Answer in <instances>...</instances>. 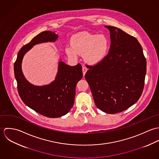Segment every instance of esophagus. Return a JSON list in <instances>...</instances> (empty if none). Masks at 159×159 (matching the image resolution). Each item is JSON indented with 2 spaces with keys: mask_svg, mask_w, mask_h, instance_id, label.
<instances>
[{
  "mask_svg": "<svg viewBox=\"0 0 159 159\" xmlns=\"http://www.w3.org/2000/svg\"><path fill=\"white\" fill-rule=\"evenodd\" d=\"M83 75L84 76L85 75V74H86V71H87V70H88V68H86V67H84V66H83Z\"/></svg>",
  "mask_w": 159,
  "mask_h": 159,
  "instance_id": "1",
  "label": "esophagus"
}]
</instances>
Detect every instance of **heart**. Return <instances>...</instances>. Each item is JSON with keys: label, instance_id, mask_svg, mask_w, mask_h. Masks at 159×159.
Returning <instances> with one entry per match:
<instances>
[{"label": "heart", "instance_id": "b5f03b06", "mask_svg": "<svg viewBox=\"0 0 159 159\" xmlns=\"http://www.w3.org/2000/svg\"><path fill=\"white\" fill-rule=\"evenodd\" d=\"M110 46V41L105 35L83 32L72 37L70 45L66 48V52L72 59H77L78 54H83L86 62L96 64L107 57Z\"/></svg>", "mask_w": 159, "mask_h": 159}]
</instances>
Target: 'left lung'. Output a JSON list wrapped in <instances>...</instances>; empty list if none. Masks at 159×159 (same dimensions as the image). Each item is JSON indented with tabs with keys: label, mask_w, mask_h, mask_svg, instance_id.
Segmentation results:
<instances>
[{
	"label": "left lung",
	"mask_w": 159,
	"mask_h": 159,
	"mask_svg": "<svg viewBox=\"0 0 159 159\" xmlns=\"http://www.w3.org/2000/svg\"><path fill=\"white\" fill-rule=\"evenodd\" d=\"M111 46L107 57L85 75L94 102L108 114L122 112L140 98L144 86L146 60L135 37L120 29L105 25Z\"/></svg>",
	"instance_id": "1"
}]
</instances>
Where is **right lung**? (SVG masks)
Segmentation results:
<instances>
[{
    "label": "right lung",
    "mask_w": 159,
    "mask_h": 159,
    "mask_svg": "<svg viewBox=\"0 0 159 159\" xmlns=\"http://www.w3.org/2000/svg\"><path fill=\"white\" fill-rule=\"evenodd\" d=\"M57 38L58 35L51 31L40 33L21 48L14 64L18 91L23 102L37 113L51 118L64 116L73 107L76 86L83 77L81 64L70 66L59 61L55 80L49 84L38 86L26 80L22 71L21 64L25 53L33 46L43 42H53Z\"/></svg>",
    "instance_id": "obj_1"
}]
</instances>
